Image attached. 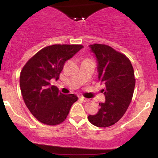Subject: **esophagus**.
Listing matches in <instances>:
<instances>
[{
	"instance_id": "obj_1",
	"label": "esophagus",
	"mask_w": 158,
	"mask_h": 158,
	"mask_svg": "<svg viewBox=\"0 0 158 158\" xmlns=\"http://www.w3.org/2000/svg\"><path fill=\"white\" fill-rule=\"evenodd\" d=\"M80 99L82 100L83 102H88V99H87V98H85L84 97H80Z\"/></svg>"
}]
</instances>
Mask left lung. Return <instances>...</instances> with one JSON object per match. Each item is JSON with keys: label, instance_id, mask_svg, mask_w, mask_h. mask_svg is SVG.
<instances>
[{"label": "left lung", "instance_id": "8db88e82", "mask_svg": "<svg viewBox=\"0 0 158 158\" xmlns=\"http://www.w3.org/2000/svg\"><path fill=\"white\" fill-rule=\"evenodd\" d=\"M97 58L98 78L105 83L106 101L99 104L97 114L88 116L94 126L106 128L115 124L128 109L135 87L134 69L129 59L110 46L89 45Z\"/></svg>", "mask_w": 158, "mask_h": 158}]
</instances>
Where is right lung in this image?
<instances>
[{"instance_id":"1","label":"right lung","mask_w":158,"mask_h":158,"mask_svg":"<svg viewBox=\"0 0 158 158\" xmlns=\"http://www.w3.org/2000/svg\"><path fill=\"white\" fill-rule=\"evenodd\" d=\"M83 48L80 44H54L41 49L23 66L20 88L25 104L38 120L50 126L64 122L77 102L75 94H63L51 85L58 80L65 61Z\"/></svg>"}]
</instances>
